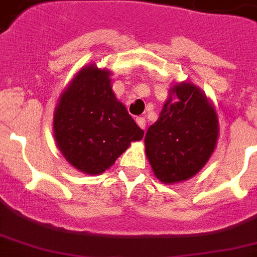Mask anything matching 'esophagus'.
Wrapping results in <instances>:
<instances>
[{"mask_svg":"<svg viewBox=\"0 0 257 257\" xmlns=\"http://www.w3.org/2000/svg\"><path fill=\"white\" fill-rule=\"evenodd\" d=\"M136 122L139 124V126H140L141 129H145V125H147V122H145L144 117H137Z\"/></svg>","mask_w":257,"mask_h":257,"instance_id":"1","label":"esophagus"}]
</instances>
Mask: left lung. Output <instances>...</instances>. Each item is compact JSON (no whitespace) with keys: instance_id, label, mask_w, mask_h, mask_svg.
<instances>
[{"instance_id":"8db88e82","label":"left lung","mask_w":257,"mask_h":257,"mask_svg":"<svg viewBox=\"0 0 257 257\" xmlns=\"http://www.w3.org/2000/svg\"><path fill=\"white\" fill-rule=\"evenodd\" d=\"M219 121L207 96L193 84L171 89L159 120L145 135V153L153 173L164 184L191 179L216 148Z\"/></svg>"}]
</instances>
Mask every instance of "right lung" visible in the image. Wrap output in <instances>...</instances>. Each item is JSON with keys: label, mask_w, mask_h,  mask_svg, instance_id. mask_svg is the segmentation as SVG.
<instances>
[{"label": "right lung", "mask_w": 257, "mask_h": 257, "mask_svg": "<svg viewBox=\"0 0 257 257\" xmlns=\"http://www.w3.org/2000/svg\"><path fill=\"white\" fill-rule=\"evenodd\" d=\"M110 72L82 68L60 97L53 118L54 139L66 161L88 175H100L144 131L117 100Z\"/></svg>", "instance_id": "add662e5"}]
</instances>
